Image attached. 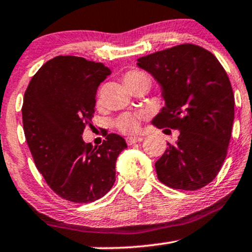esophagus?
Instances as JSON below:
<instances>
[{
  "mask_svg": "<svg viewBox=\"0 0 252 252\" xmlns=\"http://www.w3.org/2000/svg\"><path fill=\"white\" fill-rule=\"evenodd\" d=\"M143 138L142 137H127L126 138V143L128 145H132L134 144V143H138V142H142Z\"/></svg>",
  "mask_w": 252,
  "mask_h": 252,
  "instance_id": "34e87169",
  "label": "esophagus"
}]
</instances>
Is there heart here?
Wrapping results in <instances>:
<instances>
[{"instance_id":"1","label":"heart","mask_w":252,"mask_h":252,"mask_svg":"<svg viewBox=\"0 0 252 252\" xmlns=\"http://www.w3.org/2000/svg\"><path fill=\"white\" fill-rule=\"evenodd\" d=\"M140 80H149V77L144 72L132 69V71L126 72L124 74V83L128 89H131L134 84L139 83ZM147 118L145 112H137V113H125L120 115L115 121V128L119 132L125 134H131L138 131L140 126V121Z\"/></svg>"}]
</instances>
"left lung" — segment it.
Returning a JSON list of instances; mask_svg holds the SVG:
<instances>
[{
  "label": "left lung",
  "instance_id": "1",
  "mask_svg": "<svg viewBox=\"0 0 252 252\" xmlns=\"http://www.w3.org/2000/svg\"><path fill=\"white\" fill-rule=\"evenodd\" d=\"M162 89L166 107L153 124L179 129L175 144L155 163L158 178L178 190L194 191L215 179L226 158L234 120V94L226 71L210 51L196 44L138 59Z\"/></svg>",
  "mask_w": 252,
  "mask_h": 252
}]
</instances>
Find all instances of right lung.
Here are the masks:
<instances>
[{
    "instance_id": "right-lung-1",
    "label": "right lung",
    "mask_w": 252,
    "mask_h": 252,
    "mask_svg": "<svg viewBox=\"0 0 252 252\" xmlns=\"http://www.w3.org/2000/svg\"><path fill=\"white\" fill-rule=\"evenodd\" d=\"M109 74L101 62L60 55L40 67L24 94V132L34 164L66 201L94 202L115 183L116 158L127 148L125 139L107 133L94 148L82 138L94 118L97 89Z\"/></svg>"
}]
</instances>
